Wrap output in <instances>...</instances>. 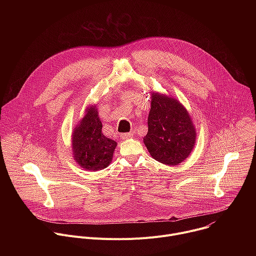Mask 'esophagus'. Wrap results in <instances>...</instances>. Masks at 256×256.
Returning a JSON list of instances; mask_svg holds the SVG:
<instances>
[{"label":"esophagus","instance_id":"esophagus-1","mask_svg":"<svg viewBox=\"0 0 256 256\" xmlns=\"http://www.w3.org/2000/svg\"><path fill=\"white\" fill-rule=\"evenodd\" d=\"M122 138H132V132H126V134H122Z\"/></svg>","mask_w":256,"mask_h":256}]
</instances>
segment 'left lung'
Returning a JSON list of instances; mask_svg holds the SVG:
<instances>
[{"instance_id":"8db88e82","label":"left lung","mask_w":256,"mask_h":256,"mask_svg":"<svg viewBox=\"0 0 256 256\" xmlns=\"http://www.w3.org/2000/svg\"><path fill=\"white\" fill-rule=\"evenodd\" d=\"M196 132L186 107L177 99L152 93L148 116V134L144 144L160 163L178 165L192 153Z\"/></svg>"}]
</instances>
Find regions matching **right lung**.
I'll list each match as a JSON object with an SVG mask.
<instances>
[{
    "label": "right lung",
    "mask_w": 256,
    "mask_h": 256,
    "mask_svg": "<svg viewBox=\"0 0 256 256\" xmlns=\"http://www.w3.org/2000/svg\"><path fill=\"white\" fill-rule=\"evenodd\" d=\"M96 106L87 107L86 114L74 128L72 136V154L76 162L85 170L98 171L112 161L116 142L102 134Z\"/></svg>",
    "instance_id": "1"
}]
</instances>
